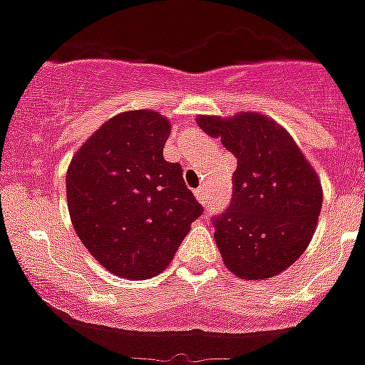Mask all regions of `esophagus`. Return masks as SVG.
I'll return each mask as SVG.
<instances>
[{
    "label": "esophagus",
    "mask_w": 365,
    "mask_h": 365,
    "mask_svg": "<svg viewBox=\"0 0 365 365\" xmlns=\"http://www.w3.org/2000/svg\"><path fill=\"white\" fill-rule=\"evenodd\" d=\"M195 197H197V200H199V202H202V205H205V202H206V189L205 187L195 189Z\"/></svg>",
    "instance_id": "obj_1"
}]
</instances>
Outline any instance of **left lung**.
<instances>
[{
	"label": "left lung",
	"mask_w": 365,
	"mask_h": 365,
	"mask_svg": "<svg viewBox=\"0 0 365 365\" xmlns=\"http://www.w3.org/2000/svg\"><path fill=\"white\" fill-rule=\"evenodd\" d=\"M197 125L237 157L233 200L214 220L222 259L244 280H267L299 259L322 210V183L289 132L254 111L199 115Z\"/></svg>",
	"instance_id": "1"
}]
</instances>
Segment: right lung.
I'll use <instances>...</instances> for the list:
<instances>
[{
    "mask_svg": "<svg viewBox=\"0 0 365 365\" xmlns=\"http://www.w3.org/2000/svg\"><path fill=\"white\" fill-rule=\"evenodd\" d=\"M170 121L159 111H123L77 149L66 197L77 237L110 272L148 280L202 214L178 163L163 157Z\"/></svg>",
    "mask_w": 365,
    "mask_h": 365,
    "instance_id": "right-lung-1",
    "label": "right lung"
}]
</instances>
